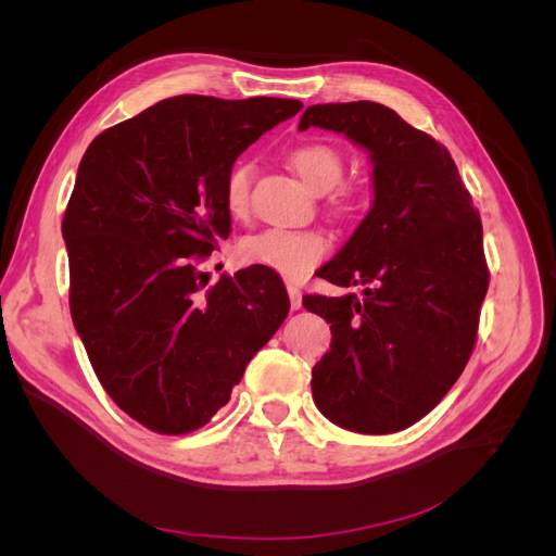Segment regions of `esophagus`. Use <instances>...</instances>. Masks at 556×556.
Instances as JSON below:
<instances>
[{
    "label": "esophagus",
    "instance_id": "34e87169",
    "mask_svg": "<svg viewBox=\"0 0 556 556\" xmlns=\"http://www.w3.org/2000/svg\"><path fill=\"white\" fill-rule=\"evenodd\" d=\"M288 294H290L292 311H299L301 308V290L296 288V285H288Z\"/></svg>",
    "mask_w": 556,
    "mask_h": 556
}]
</instances>
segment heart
<instances>
[{
	"mask_svg": "<svg viewBox=\"0 0 556 556\" xmlns=\"http://www.w3.org/2000/svg\"><path fill=\"white\" fill-rule=\"evenodd\" d=\"M290 162L294 172L306 180L308 188L329 194L333 213L348 215L357 208L359 190L355 185H339L343 178V155L329 143L308 141L292 150ZM252 182V166L237 164L225 180V206L231 215H243L248 211ZM241 257L248 264H260L285 278H304L327 257L329 241L325 233L315 229H285L266 227L250 233L241 241Z\"/></svg>",
	"mask_w": 556,
	"mask_h": 556,
	"instance_id": "heart-1",
	"label": "heart"
}]
</instances>
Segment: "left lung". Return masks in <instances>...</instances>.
Segmentation results:
<instances>
[{
	"mask_svg": "<svg viewBox=\"0 0 556 556\" xmlns=\"http://www.w3.org/2000/svg\"><path fill=\"white\" fill-rule=\"evenodd\" d=\"M341 131L374 162V206L319 268L357 294H306L331 325V350L313 366L315 406L357 433L415 425L457 382L478 341L490 288L482 223L447 148L376 102L315 104L299 129Z\"/></svg>",
	"mask_w": 556,
	"mask_h": 556,
	"instance_id": "obj_1",
	"label": "left lung"
}]
</instances>
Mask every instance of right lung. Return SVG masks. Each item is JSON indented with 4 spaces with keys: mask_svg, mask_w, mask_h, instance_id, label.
I'll return each mask as SVG.
<instances>
[{
    "mask_svg": "<svg viewBox=\"0 0 556 556\" xmlns=\"http://www.w3.org/2000/svg\"><path fill=\"white\" fill-rule=\"evenodd\" d=\"M301 109L180 94L104 129L80 160L62 220L72 319L106 394L150 431L208 425L290 313L271 268L206 288L199 264L231 231L233 162Z\"/></svg>",
    "mask_w": 556,
    "mask_h": 556,
    "instance_id": "1",
    "label": "right lung"
}]
</instances>
